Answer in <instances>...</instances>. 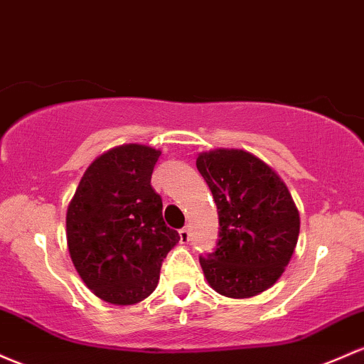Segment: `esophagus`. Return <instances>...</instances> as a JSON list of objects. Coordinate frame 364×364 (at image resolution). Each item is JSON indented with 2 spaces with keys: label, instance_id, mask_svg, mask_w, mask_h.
<instances>
[{
  "label": "esophagus",
  "instance_id": "34e87169",
  "mask_svg": "<svg viewBox=\"0 0 364 364\" xmlns=\"http://www.w3.org/2000/svg\"><path fill=\"white\" fill-rule=\"evenodd\" d=\"M179 240H181V243H188L190 242V230H188V228H181V230H179Z\"/></svg>",
  "mask_w": 364,
  "mask_h": 364
}]
</instances>
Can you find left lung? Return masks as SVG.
Masks as SVG:
<instances>
[{
  "label": "left lung",
  "mask_w": 364,
  "mask_h": 364,
  "mask_svg": "<svg viewBox=\"0 0 364 364\" xmlns=\"http://www.w3.org/2000/svg\"><path fill=\"white\" fill-rule=\"evenodd\" d=\"M219 215L214 252L200 255L218 294L247 299L282 277L299 238V210L282 178L245 150L218 149L197 157Z\"/></svg>",
  "instance_id": "left-lung-1"
}]
</instances>
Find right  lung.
Here are the masks:
<instances>
[{
  "label": "right lung",
  "instance_id": "obj_1",
  "mask_svg": "<svg viewBox=\"0 0 364 364\" xmlns=\"http://www.w3.org/2000/svg\"><path fill=\"white\" fill-rule=\"evenodd\" d=\"M161 151L115 146L86 169L67 209V245L79 277L102 301L129 306L154 292L179 242L150 179Z\"/></svg>",
  "mask_w": 364,
  "mask_h": 364
}]
</instances>
